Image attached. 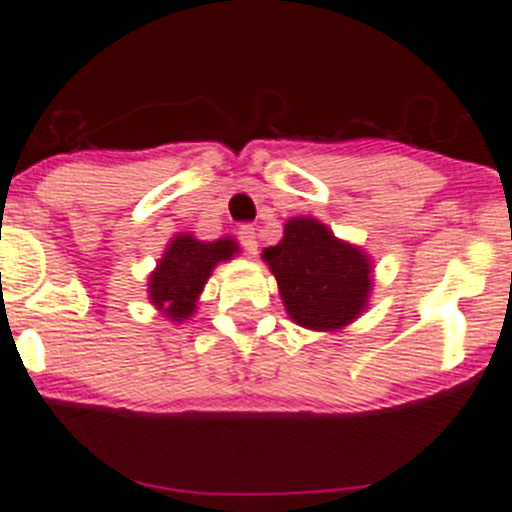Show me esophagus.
I'll list each match as a JSON object with an SVG mask.
<instances>
[{"label":"esophagus","instance_id":"esophagus-1","mask_svg":"<svg viewBox=\"0 0 512 512\" xmlns=\"http://www.w3.org/2000/svg\"><path fill=\"white\" fill-rule=\"evenodd\" d=\"M238 241H241L243 251H246L248 256H253V253L259 251V233H256L253 225H241V228H238Z\"/></svg>","mask_w":512,"mask_h":512}]
</instances>
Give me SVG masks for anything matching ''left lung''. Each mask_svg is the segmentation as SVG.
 Segmentation results:
<instances>
[{"mask_svg":"<svg viewBox=\"0 0 512 512\" xmlns=\"http://www.w3.org/2000/svg\"><path fill=\"white\" fill-rule=\"evenodd\" d=\"M264 259L279 281L289 317L307 330H340L365 309L368 256L337 241L314 218L289 220L281 243L266 248Z\"/></svg>","mask_w":512,"mask_h":512,"instance_id":"1","label":"left lung"}]
</instances>
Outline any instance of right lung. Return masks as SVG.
<instances>
[{"instance_id":"obj_1","label":"right lung","mask_w":512,"mask_h":512,"mask_svg":"<svg viewBox=\"0 0 512 512\" xmlns=\"http://www.w3.org/2000/svg\"><path fill=\"white\" fill-rule=\"evenodd\" d=\"M233 253L236 243L231 238L205 243L192 236H177L164 251L157 271L149 276V297L170 320L182 322L195 312V299L203 292L213 266L231 259Z\"/></svg>"}]
</instances>
